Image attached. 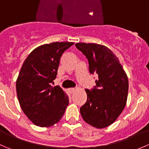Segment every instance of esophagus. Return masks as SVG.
Listing matches in <instances>:
<instances>
[{
	"instance_id": "1",
	"label": "esophagus",
	"mask_w": 149,
	"mask_h": 149,
	"mask_svg": "<svg viewBox=\"0 0 149 149\" xmlns=\"http://www.w3.org/2000/svg\"><path fill=\"white\" fill-rule=\"evenodd\" d=\"M68 90H69V92H70V93H73V92L76 91V89H75V88H70Z\"/></svg>"
}]
</instances>
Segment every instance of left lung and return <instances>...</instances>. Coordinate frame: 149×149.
<instances>
[{
    "mask_svg": "<svg viewBox=\"0 0 149 149\" xmlns=\"http://www.w3.org/2000/svg\"><path fill=\"white\" fill-rule=\"evenodd\" d=\"M76 47L88 59L90 73L98 76L94 89H85L87 100L80 108L81 115L92 127L105 128L116 120L126 105L127 76L118 57L108 47L86 43H77Z\"/></svg>",
    "mask_w": 149,
    "mask_h": 149,
    "instance_id": "8db88e82",
    "label": "left lung"
}]
</instances>
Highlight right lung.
I'll use <instances>...</instances> for the list:
<instances>
[{
    "label": "right lung",
    "mask_w": 149,
    "mask_h": 149,
    "mask_svg": "<svg viewBox=\"0 0 149 149\" xmlns=\"http://www.w3.org/2000/svg\"><path fill=\"white\" fill-rule=\"evenodd\" d=\"M73 42H53L37 47L23 63L16 83L17 97L24 114L34 125L48 127L64 115L68 96L59 86H52L60 57Z\"/></svg>",
    "instance_id": "obj_1"
}]
</instances>
